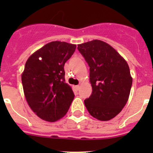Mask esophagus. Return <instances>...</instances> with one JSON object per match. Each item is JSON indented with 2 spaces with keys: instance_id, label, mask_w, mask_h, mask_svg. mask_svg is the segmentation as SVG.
<instances>
[{
  "instance_id": "1",
  "label": "esophagus",
  "mask_w": 153,
  "mask_h": 153,
  "mask_svg": "<svg viewBox=\"0 0 153 153\" xmlns=\"http://www.w3.org/2000/svg\"><path fill=\"white\" fill-rule=\"evenodd\" d=\"M79 88H80V86H79V85H77V86H76V90H79Z\"/></svg>"
}]
</instances>
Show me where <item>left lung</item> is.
Here are the masks:
<instances>
[{"label":"left lung","instance_id":"left-lung-1","mask_svg":"<svg viewBox=\"0 0 153 153\" xmlns=\"http://www.w3.org/2000/svg\"><path fill=\"white\" fill-rule=\"evenodd\" d=\"M77 49L90 67L93 91L84 100L85 106L94 118L110 120L122 111L129 99L132 79L128 63L102 40L79 44Z\"/></svg>","mask_w":153,"mask_h":153}]
</instances>
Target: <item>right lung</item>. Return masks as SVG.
I'll list each match as a JSON object with an SVG mask.
<instances>
[{"instance_id":"obj_1","label":"right lung","mask_w":153,"mask_h":153,"mask_svg":"<svg viewBox=\"0 0 153 153\" xmlns=\"http://www.w3.org/2000/svg\"><path fill=\"white\" fill-rule=\"evenodd\" d=\"M76 46L52 41L34 52L27 60L21 75L27 102L37 117L55 122L64 117L74 99L65 83L64 64Z\"/></svg>"}]
</instances>
